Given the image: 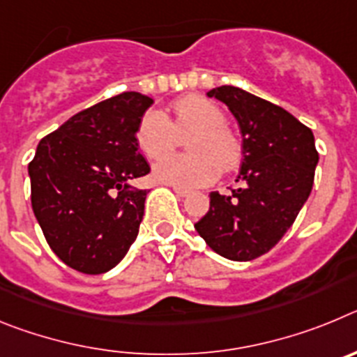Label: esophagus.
Returning <instances> with one entry per match:
<instances>
[{"instance_id":"esophagus-1","label":"esophagus","mask_w":357,"mask_h":357,"mask_svg":"<svg viewBox=\"0 0 357 357\" xmlns=\"http://www.w3.org/2000/svg\"><path fill=\"white\" fill-rule=\"evenodd\" d=\"M173 191H175L176 197H181V198L188 197L189 195V191H185V189H181V188H173Z\"/></svg>"}]
</instances>
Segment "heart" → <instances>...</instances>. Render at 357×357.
<instances>
[{
	"instance_id": "heart-1",
	"label": "heart",
	"mask_w": 357,
	"mask_h": 357,
	"mask_svg": "<svg viewBox=\"0 0 357 357\" xmlns=\"http://www.w3.org/2000/svg\"><path fill=\"white\" fill-rule=\"evenodd\" d=\"M175 123L157 109L141 118L135 141L148 159H157L176 142V131L195 130L190 136L189 156L160 158L151 169L160 184L181 189H193L214 182L223 169H232L241 160V144L225 128L222 109L198 94L176 100L172 105Z\"/></svg>"
}]
</instances>
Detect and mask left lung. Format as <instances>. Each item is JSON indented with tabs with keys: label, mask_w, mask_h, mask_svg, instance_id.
<instances>
[{
	"label": "left lung",
	"mask_w": 357,
	"mask_h": 357,
	"mask_svg": "<svg viewBox=\"0 0 357 357\" xmlns=\"http://www.w3.org/2000/svg\"><path fill=\"white\" fill-rule=\"evenodd\" d=\"M207 96L225 103L238 121L243 157L239 188L232 195L213 191L195 229L216 254L252 261L275 247L311 195L314 135L288 110L234 85L214 87Z\"/></svg>",
	"instance_id": "obj_1"
}]
</instances>
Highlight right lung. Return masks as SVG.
Listing matches in <instances>:
<instances>
[{
	"mask_svg": "<svg viewBox=\"0 0 357 357\" xmlns=\"http://www.w3.org/2000/svg\"><path fill=\"white\" fill-rule=\"evenodd\" d=\"M153 100L121 93L82 110L37 144L31 207L56 257L82 273L116 266L137 238L148 175L135 132Z\"/></svg>",
	"mask_w": 357,
	"mask_h": 357,
	"instance_id": "add662e5",
	"label": "right lung"
}]
</instances>
